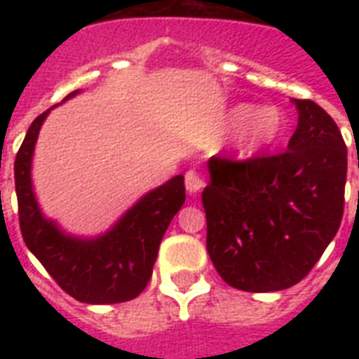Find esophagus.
I'll return each instance as SVG.
<instances>
[{"label":"esophagus","instance_id":"obj_1","mask_svg":"<svg viewBox=\"0 0 359 359\" xmlns=\"http://www.w3.org/2000/svg\"><path fill=\"white\" fill-rule=\"evenodd\" d=\"M184 184L188 194H197V191H201L205 188V182H203L201 175L196 173V171H188L184 177Z\"/></svg>","mask_w":359,"mask_h":359}]
</instances>
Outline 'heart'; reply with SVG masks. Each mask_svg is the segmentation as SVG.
<instances>
[{
    "label": "heart",
    "instance_id": "1",
    "mask_svg": "<svg viewBox=\"0 0 359 359\" xmlns=\"http://www.w3.org/2000/svg\"><path fill=\"white\" fill-rule=\"evenodd\" d=\"M225 128L236 130L235 147L242 156H255L283 137L287 115L276 106L240 102L225 115Z\"/></svg>",
    "mask_w": 359,
    "mask_h": 359
}]
</instances>
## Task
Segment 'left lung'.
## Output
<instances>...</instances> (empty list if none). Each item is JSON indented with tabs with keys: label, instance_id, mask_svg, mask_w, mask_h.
<instances>
[{
	"label": "left lung",
	"instance_id": "8db88e82",
	"mask_svg": "<svg viewBox=\"0 0 359 359\" xmlns=\"http://www.w3.org/2000/svg\"><path fill=\"white\" fill-rule=\"evenodd\" d=\"M292 102L298 126L287 151L248 162H207L208 255L225 283L248 292H273L302 281L343 218V135L318 104Z\"/></svg>",
	"mask_w": 359,
	"mask_h": 359
}]
</instances>
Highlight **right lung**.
I'll use <instances>...</instances> for the list:
<instances>
[{"label":"right lung","mask_w":359,"mask_h":359,"mask_svg":"<svg viewBox=\"0 0 359 359\" xmlns=\"http://www.w3.org/2000/svg\"><path fill=\"white\" fill-rule=\"evenodd\" d=\"M78 93H70L65 100ZM52 109L31 123L14 162L20 229L25 245L59 287L78 302L100 306L132 300L149 283L163 233L184 205V177L177 175L147 191L100 235H72L42 212L33 188L35 145Z\"/></svg>","instance_id":"obj_1"}]
</instances>
